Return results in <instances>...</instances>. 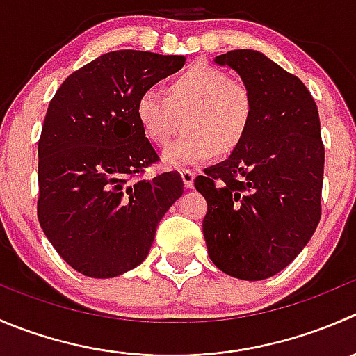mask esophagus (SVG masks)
<instances>
[{
    "instance_id": "esophagus-1",
    "label": "esophagus",
    "mask_w": 356,
    "mask_h": 356,
    "mask_svg": "<svg viewBox=\"0 0 356 356\" xmlns=\"http://www.w3.org/2000/svg\"><path fill=\"white\" fill-rule=\"evenodd\" d=\"M181 177H182V182H184V186L188 189H191L193 186H195V174H193L191 170H188V168H182Z\"/></svg>"
}]
</instances>
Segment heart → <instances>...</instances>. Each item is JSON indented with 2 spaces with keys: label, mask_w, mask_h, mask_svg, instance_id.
I'll list each match as a JSON object with an SVG mask.
<instances>
[{
  "label": "heart",
  "mask_w": 356,
  "mask_h": 356,
  "mask_svg": "<svg viewBox=\"0 0 356 356\" xmlns=\"http://www.w3.org/2000/svg\"><path fill=\"white\" fill-rule=\"evenodd\" d=\"M136 120L144 137L158 147L172 143L184 120L186 134L163 153L174 168L202 165L240 149L254 122V95L241 79L209 64H193L172 76L165 97L140 92Z\"/></svg>",
  "instance_id": "b5f03b06"
}]
</instances>
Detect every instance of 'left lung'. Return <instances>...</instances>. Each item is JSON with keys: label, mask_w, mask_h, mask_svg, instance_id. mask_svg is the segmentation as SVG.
<instances>
[{"label": "left lung", "mask_w": 356, "mask_h": 356, "mask_svg": "<svg viewBox=\"0 0 356 356\" xmlns=\"http://www.w3.org/2000/svg\"><path fill=\"white\" fill-rule=\"evenodd\" d=\"M254 95V122L240 149L195 179L207 200L203 236L213 264L241 280H264L291 264L322 217L325 147L305 83L255 50L216 57Z\"/></svg>", "instance_id": "obj_1"}]
</instances>
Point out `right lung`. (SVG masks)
Listing matches in <instances>:
<instances>
[{"mask_svg":"<svg viewBox=\"0 0 356 356\" xmlns=\"http://www.w3.org/2000/svg\"><path fill=\"white\" fill-rule=\"evenodd\" d=\"M182 55L116 50L64 79L38 140V220L72 270L113 278L149 254L156 226L184 193L181 174L144 179L160 156L136 101L182 67Z\"/></svg>","mask_w":356,"mask_h":356,"instance_id":"right-lung-1","label":"right lung"}]
</instances>
